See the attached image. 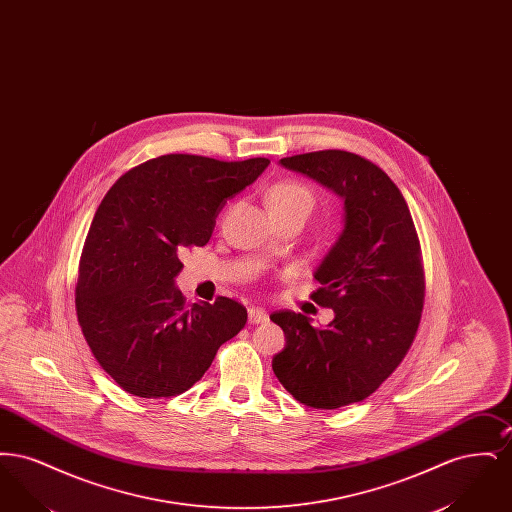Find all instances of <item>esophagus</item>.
Here are the masks:
<instances>
[{"label": "esophagus", "instance_id": "esophagus-1", "mask_svg": "<svg viewBox=\"0 0 512 512\" xmlns=\"http://www.w3.org/2000/svg\"><path fill=\"white\" fill-rule=\"evenodd\" d=\"M247 317H249L251 324H263V322H267L268 320L267 311H263V309H259V307L247 309Z\"/></svg>", "mask_w": 512, "mask_h": 512}]
</instances>
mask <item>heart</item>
Instances as JSON below:
<instances>
[{
  "mask_svg": "<svg viewBox=\"0 0 512 512\" xmlns=\"http://www.w3.org/2000/svg\"><path fill=\"white\" fill-rule=\"evenodd\" d=\"M311 192L297 184V182H280L276 186H272L268 190V207L270 211L274 209H284V207H293V205H299V207H305L309 211L311 207Z\"/></svg>",
  "mask_w": 512,
  "mask_h": 512,
  "instance_id": "obj_1",
  "label": "heart"
}]
</instances>
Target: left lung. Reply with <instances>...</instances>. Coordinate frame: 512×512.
Masks as SVG:
<instances>
[{"mask_svg":"<svg viewBox=\"0 0 512 512\" xmlns=\"http://www.w3.org/2000/svg\"><path fill=\"white\" fill-rule=\"evenodd\" d=\"M343 201V228L315 270L313 299L328 326L293 311L270 315L286 334L272 370L293 397L315 409L359 403L403 361L424 303L420 244L405 197L361 155L326 149L280 159Z\"/></svg>","mask_w":512,"mask_h":512,"instance_id":"1","label":"left lung"}]
</instances>
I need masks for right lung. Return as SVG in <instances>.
Instances as JSON below:
<instances>
[{
	"label": "right lung",
	"instance_id": "obj_1",
	"mask_svg": "<svg viewBox=\"0 0 512 512\" xmlns=\"http://www.w3.org/2000/svg\"><path fill=\"white\" fill-rule=\"evenodd\" d=\"M270 161L161 155L126 172L103 197L82 249L76 315L99 366L122 390L172 397L207 372L247 322L234 299L186 305L180 251L209 242L226 199Z\"/></svg>",
	"mask_w": 512,
	"mask_h": 512
}]
</instances>
